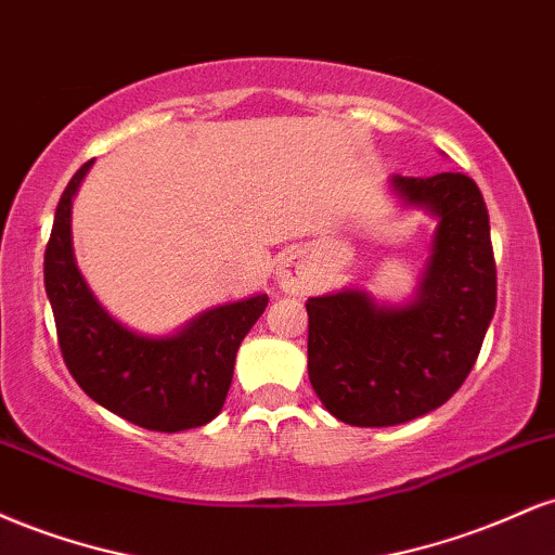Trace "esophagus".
<instances>
[{
	"mask_svg": "<svg viewBox=\"0 0 555 555\" xmlns=\"http://www.w3.org/2000/svg\"><path fill=\"white\" fill-rule=\"evenodd\" d=\"M276 284L279 289L286 292V295H308V292L315 289L318 284V271L310 260L308 253L295 250L289 253L276 269Z\"/></svg>",
	"mask_w": 555,
	"mask_h": 555,
	"instance_id": "1",
	"label": "esophagus"
}]
</instances>
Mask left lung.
Listing matches in <instances>:
<instances>
[{
    "mask_svg": "<svg viewBox=\"0 0 555 555\" xmlns=\"http://www.w3.org/2000/svg\"><path fill=\"white\" fill-rule=\"evenodd\" d=\"M404 211L436 219L415 297L380 302L365 286L310 297L308 375L336 420L388 428L428 415L473 371L495 313L488 208L467 175L391 177Z\"/></svg>",
    "mask_w": 555,
    "mask_h": 555,
    "instance_id": "obj_1",
    "label": "left lung"
}]
</instances>
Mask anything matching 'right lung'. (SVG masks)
<instances>
[{
    "label": "right lung",
    "instance_id": "add662e5",
    "mask_svg": "<svg viewBox=\"0 0 555 555\" xmlns=\"http://www.w3.org/2000/svg\"><path fill=\"white\" fill-rule=\"evenodd\" d=\"M91 167L82 164L62 193L43 256L62 358L82 391L114 415L158 433L201 428L224 406L240 344L269 297L216 305L164 336L117 321L75 263L73 197Z\"/></svg>",
    "mask_w": 555,
    "mask_h": 555
}]
</instances>
